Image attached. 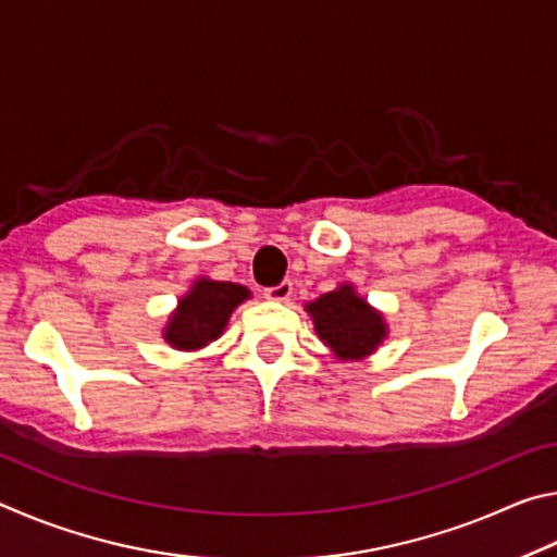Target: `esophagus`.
Listing matches in <instances>:
<instances>
[{
    "label": "esophagus",
    "instance_id": "1",
    "mask_svg": "<svg viewBox=\"0 0 557 557\" xmlns=\"http://www.w3.org/2000/svg\"><path fill=\"white\" fill-rule=\"evenodd\" d=\"M262 295H265V299H272V301H285L292 295V282L289 280H282L280 285H275V287H265V292H262Z\"/></svg>",
    "mask_w": 557,
    "mask_h": 557
}]
</instances>
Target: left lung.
Instances as JSON below:
<instances>
[{
	"label": "left lung",
	"mask_w": 557,
	"mask_h": 557,
	"mask_svg": "<svg viewBox=\"0 0 557 557\" xmlns=\"http://www.w3.org/2000/svg\"><path fill=\"white\" fill-rule=\"evenodd\" d=\"M322 342L342 361H356L375 351L385 338L383 317L356 295L354 287L342 285L307 305Z\"/></svg>",
	"instance_id": "left-lung-1"
}]
</instances>
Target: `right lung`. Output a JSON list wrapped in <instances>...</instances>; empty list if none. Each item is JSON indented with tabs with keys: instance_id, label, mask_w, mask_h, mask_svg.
I'll return each instance as SVG.
<instances>
[{
	"instance_id": "1",
	"label": "right lung",
	"mask_w": 557,
	"mask_h": 557,
	"mask_svg": "<svg viewBox=\"0 0 557 557\" xmlns=\"http://www.w3.org/2000/svg\"><path fill=\"white\" fill-rule=\"evenodd\" d=\"M250 292L233 282L199 280L194 289L178 301V309L172 314L164 338L176 348L194 351L219 338L228 324V317Z\"/></svg>"
}]
</instances>
